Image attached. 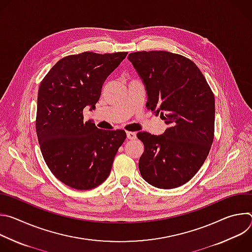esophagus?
Masks as SVG:
<instances>
[{
    "label": "esophagus",
    "mask_w": 252,
    "mask_h": 252,
    "mask_svg": "<svg viewBox=\"0 0 252 252\" xmlns=\"http://www.w3.org/2000/svg\"><path fill=\"white\" fill-rule=\"evenodd\" d=\"M126 137L128 139H135L136 138V133L134 131H126Z\"/></svg>",
    "instance_id": "esophagus-1"
}]
</instances>
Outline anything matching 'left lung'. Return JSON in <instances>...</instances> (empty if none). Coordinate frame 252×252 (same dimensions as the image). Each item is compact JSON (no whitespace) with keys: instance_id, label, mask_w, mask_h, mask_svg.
I'll use <instances>...</instances> for the list:
<instances>
[{"instance_id":"left-lung-1","label":"left lung","mask_w":252,"mask_h":252,"mask_svg":"<svg viewBox=\"0 0 252 252\" xmlns=\"http://www.w3.org/2000/svg\"><path fill=\"white\" fill-rule=\"evenodd\" d=\"M128 60L146 86L147 106L168 127L160 135L138 132L145 146L139 172L163 189L187 184L206 159L214 136V94L197 65L165 51L136 52Z\"/></svg>"}]
</instances>
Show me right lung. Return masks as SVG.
I'll list each match as a JSON object with an SVG mask.
<instances>
[{"mask_svg":"<svg viewBox=\"0 0 252 252\" xmlns=\"http://www.w3.org/2000/svg\"><path fill=\"white\" fill-rule=\"evenodd\" d=\"M127 53L85 52L61 59L46 75L38 92L35 131L43 158L65 186L88 190L110 175L126 133L103 130L84 122V109H95L101 88Z\"/></svg>","mask_w":252,"mask_h":252,"instance_id":"right-lung-1","label":"right lung"}]
</instances>
